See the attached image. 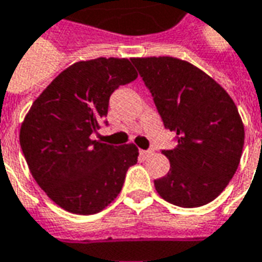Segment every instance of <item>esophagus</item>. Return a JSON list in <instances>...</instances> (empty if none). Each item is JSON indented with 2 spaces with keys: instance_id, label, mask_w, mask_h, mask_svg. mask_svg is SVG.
I'll list each match as a JSON object with an SVG mask.
<instances>
[{
  "instance_id": "esophagus-1",
  "label": "esophagus",
  "mask_w": 262,
  "mask_h": 262,
  "mask_svg": "<svg viewBox=\"0 0 262 262\" xmlns=\"http://www.w3.org/2000/svg\"><path fill=\"white\" fill-rule=\"evenodd\" d=\"M151 154H152V151H145V149H141V151H140V155H141V157H142V158L149 157Z\"/></svg>"
}]
</instances>
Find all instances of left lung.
<instances>
[{"label": "left lung", "instance_id": "left-lung-1", "mask_svg": "<svg viewBox=\"0 0 262 262\" xmlns=\"http://www.w3.org/2000/svg\"><path fill=\"white\" fill-rule=\"evenodd\" d=\"M165 128L178 145L162 151L170 169L155 183L159 196L181 207L214 200L240 164L244 125L229 93L203 70L176 57H133Z\"/></svg>", "mask_w": 262, "mask_h": 262}]
</instances>
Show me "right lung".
<instances>
[{
  "label": "right lung",
  "mask_w": 262,
  "mask_h": 262,
  "mask_svg": "<svg viewBox=\"0 0 262 262\" xmlns=\"http://www.w3.org/2000/svg\"><path fill=\"white\" fill-rule=\"evenodd\" d=\"M137 77L124 57L81 60L63 70L25 116L19 142L29 170L64 210L94 214L105 209L137 164L134 144L114 146L92 138L107 117L113 92Z\"/></svg>",
  "instance_id": "right-lung-1"
}]
</instances>
